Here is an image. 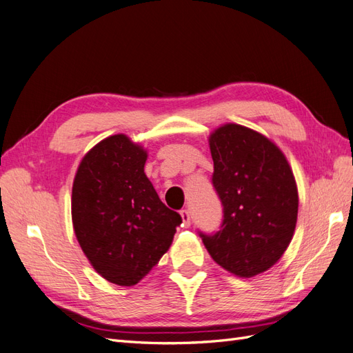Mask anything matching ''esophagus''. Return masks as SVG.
<instances>
[{
  "mask_svg": "<svg viewBox=\"0 0 353 353\" xmlns=\"http://www.w3.org/2000/svg\"><path fill=\"white\" fill-rule=\"evenodd\" d=\"M181 213V218H183V227H190L191 225V216H190V212L187 209H183L179 212Z\"/></svg>",
  "mask_w": 353,
  "mask_h": 353,
  "instance_id": "1",
  "label": "esophagus"
}]
</instances>
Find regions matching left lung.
<instances>
[{
    "instance_id": "obj_1",
    "label": "left lung",
    "mask_w": 353,
    "mask_h": 353,
    "mask_svg": "<svg viewBox=\"0 0 353 353\" xmlns=\"http://www.w3.org/2000/svg\"><path fill=\"white\" fill-rule=\"evenodd\" d=\"M209 147L223 219L219 231L200 237L223 270L250 279L279 262L293 239L296 181L280 148L250 128L222 125L210 134Z\"/></svg>"
}]
</instances>
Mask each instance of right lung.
I'll list each match as a JSON object with an SVG mask.
<instances>
[{
	"label": "right lung",
	"mask_w": 353,
	"mask_h": 353,
	"mask_svg": "<svg viewBox=\"0 0 353 353\" xmlns=\"http://www.w3.org/2000/svg\"><path fill=\"white\" fill-rule=\"evenodd\" d=\"M147 152L123 134L83 156L72 187V222L82 252L103 279L135 285L172 244L183 219L144 174Z\"/></svg>",
	"instance_id": "right-lung-1"
}]
</instances>
